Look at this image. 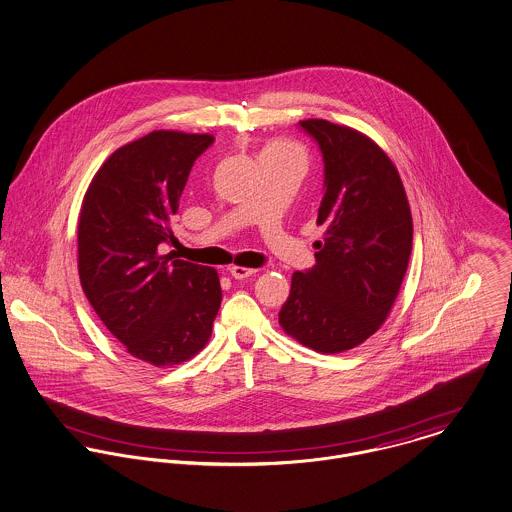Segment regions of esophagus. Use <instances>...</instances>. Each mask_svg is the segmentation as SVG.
Segmentation results:
<instances>
[{
    "instance_id": "1",
    "label": "esophagus",
    "mask_w": 512,
    "mask_h": 512,
    "mask_svg": "<svg viewBox=\"0 0 512 512\" xmlns=\"http://www.w3.org/2000/svg\"><path fill=\"white\" fill-rule=\"evenodd\" d=\"M229 274H231L234 279L252 278V276L256 274V270H254V268H242V266H231V268H229Z\"/></svg>"
}]
</instances>
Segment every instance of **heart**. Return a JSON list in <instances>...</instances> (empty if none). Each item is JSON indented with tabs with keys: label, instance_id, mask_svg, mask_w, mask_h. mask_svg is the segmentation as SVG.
Segmentation results:
<instances>
[{
	"label": "heart",
	"instance_id": "1",
	"mask_svg": "<svg viewBox=\"0 0 512 512\" xmlns=\"http://www.w3.org/2000/svg\"><path fill=\"white\" fill-rule=\"evenodd\" d=\"M272 148H287V146H281V144H274Z\"/></svg>",
	"mask_w": 512,
	"mask_h": 512
}]
</instances>
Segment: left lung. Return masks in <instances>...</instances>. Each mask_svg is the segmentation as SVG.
<instances>
[{
	"label": "left lung",
	"instance_id": "left-lung-1",
	"mask_svg": "<svg viewBox=\"0 0 512 512\" xmlns=\"http://www.w3.org/2000/svg\"><path fill=\"white\" fill-rule=\"evenodd\" d=\"M321 148L325 195L317 264L295 272L279 325L323 354L350 350L383 325L413 248L407 193L389 156L366 135L325 119L299 121Z\"/></svg>",
	"mask_w": 512,
	"mask_h": 512
}]
</instances>
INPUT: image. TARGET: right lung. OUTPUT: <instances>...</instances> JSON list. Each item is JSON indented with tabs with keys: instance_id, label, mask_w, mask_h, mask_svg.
I'll return each instance as SVG.
<instances>
[{
	"instance_id": "obj_1",
	"label": "right lung",
	"mask_w": 512,
	"mask_h": 512,
	"mask_svg": "<svg viewBox=\"0 0 512 512\" xmlns=\"http://www.w3.org/2000/svg\"><path fill=\"white\" fill-rule=\"evenodd\" d=\"M211 135L154 131L97 170L78 221L82 289L127 352L156 368L193 358L221 307L215 268L160 256L193 162Z\"/></svg>"
}]
</instances>
